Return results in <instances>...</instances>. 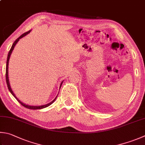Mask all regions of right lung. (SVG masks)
I'll use <instances>...</instances> for the list:
<instances>
[{
  "label": "right lung",
  "instance_id": "1",
  "mask_svg": "<svg viewBox=\"0 0 145 145\" xmlns=\"http://www.w3.org/2000/svg\"><path fill=\"white\" fill-rule=\"evenodd\" d=\"M29 32H30V31H27V32H26V33H23V35H21V36H20V37H19L18 39H16V40H15V42L13 43V44H12V45L11 48H10V50H9V54H8V56H7V63H6V71H5V79H6V83H7V84L8 89H9V90L10 91V92L11 93H12V95H13V96L14 97L16 98V100H17L18 101V102H20L22 105H23V106H24V107H26V108H29V109H33V110H36V109H41V108H45V107H47V106H48L49 105H50L52 104V103L54 102V101L56 100L57 97H56V98L55 99H54L53 101H52V102H51L50 103H48V104H47V105H42V106H30V105H26V104H24V103H23V102H21L20 100H19L18 99V98L15 96V95H14V93H13V91H12V89H11V88H10V86L9 81V78H8V65H9V59H10V54H11V53H12V50H13L14 48L15 45H16V43H18V42L19 40H20V39H21V38H23V37L26 36V35L27 34H28ZM62 84V82L61 83V86H60V87L61 86Z\"/></svg>",
  "mask_w": 145,
  "mask_h": 145
}]
</instances>
